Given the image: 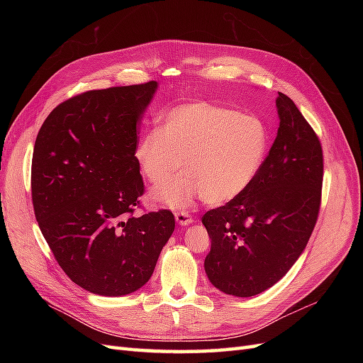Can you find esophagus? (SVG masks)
I'll list each match as a JSON object with an SVG mask.
<instances>
[{"label":"esophagus","instance_id":"esophagus-1","mask_svg":"<svg viewBox=\"0 0 363 363\" xmlns=\"http://www.w3.org/2000/svg\"><path fill=\"white\" fill-rule=\"evenodd\" d=\"M175 221H177L182 227L189 225L194 223V218L188 212H177L175 213Z\"/></svg>","mask_w":363,"mask_h":363}]
</instances>
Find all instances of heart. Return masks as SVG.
<instances>
[{"instance_id":"b5f03b06","label":"heart","mask_w":363,"mask_h":363,"mask_svg":"<svg viewBox=\"0 0 363 363\" xmlns=\"http://www.w3.org/2000/svg\"><path fill=\"white\" fill-rule=\"evenodd\" d=\"M269 151V128L256 115L232 107L191 101L164 112L159 128L139 135L133 157L152 184L150 200L172 208L189 207L199 196L212 206L235 200L255 182Z\"/></svg>"}]
</instances>
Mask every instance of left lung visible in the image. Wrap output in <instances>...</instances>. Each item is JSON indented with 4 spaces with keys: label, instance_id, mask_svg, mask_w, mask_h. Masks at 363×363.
<instances>
[{
    "label": "left lung",
    "instance_id": "8db88e82",
    "mask_svg": "<svg viewBox=\"0 0 363 363\" xmlns=\"http://www.w3.org/2000/svg\"><path fill=\"white\" fill-rule=\"evenodd\" d=\"M279 130L248 189L203 216L207 279L233 296H255L286 276L316 224L323 188L320 139L289 96L276 98Z\"/></svg>",
    "mask_w": 363,
    "mask_h": 363
}]
</instances>
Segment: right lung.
<instances>
[{
    "label": "right lung",
    "mask_w": 363,
    "mask_h": 363,
    "mask_svg": "<svg viewBox=\"0 0 363 363\" xmlns=\"http://www.w3.org/2000/svg\"><path fill=\"white\" fill-rule=\"evenodd\" d=\"M157 86L72 96L43 121L35 142L31 196L40 232L67 276L96 295L144 286L174 232L169 211L131 215L144 194L136 127Z\"/></svg>",
    "instance_id": "obj_1"
}]
</instances>
